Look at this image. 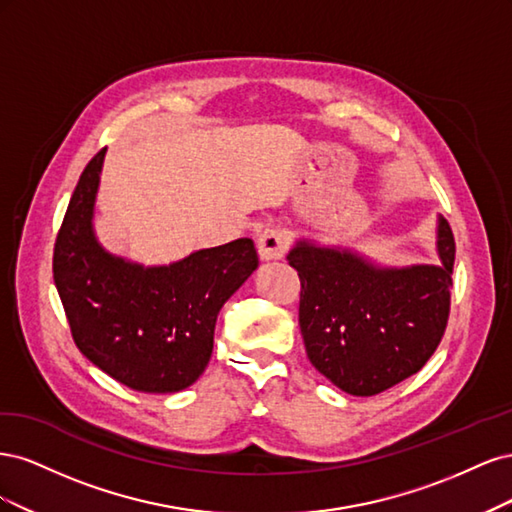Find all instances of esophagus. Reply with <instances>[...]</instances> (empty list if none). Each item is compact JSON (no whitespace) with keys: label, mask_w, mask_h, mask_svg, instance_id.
Segmentation results:
<instances>
[{"label":"esophagus","mask_w":512,"mask_h":512,"mask_svg":"<svg viewBox=\"0 0 512 512\" xmlns=\"http://www.w3.org/2000/svg\"><path fill=\"white\" fill-rule=\"evenodd\" d=\"M288 252V237L282 228L267 226L258 235V254L262 260L284 258Z\"/></svg>","instance_id":"1"}]
</instances>
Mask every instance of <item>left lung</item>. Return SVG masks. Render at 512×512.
Returning a JSON list of instances; mask_svg holds the SVG:
<instances>
[{"label": "left lung", "instance_id": "obj_1", "mask_svg": "<svg viewBox=\"0 0 512 512\" xmlns=\"http://www.w3.org/2000/svg\"><path fill=\"white\" fill-rule=\"evenodd\" d=\"M440 267L376 269L350 252L301 241L288 265L301 280L299 327L307 359L339 389L369 397L416 374L451 314L455 237L438 226Z\"/></svg>", "mask_w": 512, "mask_h": 512}]
</instances>
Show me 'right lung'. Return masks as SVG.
I'll list each match as a JSON object with an SVG mask.
<instances>
[{"instance_id": "right-lung-1", "label": "right lung", "mask_w": 512, "mask_h": 512, "mask_svg": "<svg viewBox=\"0 0 512 512\" xmlns=\"http://www.w3.org/2000/svg\"><path fill=\"white\" fill-rule=\"evenodd\" d=\"M106 147L76 183L53 250V280L76 348L117 382L175 393L203 374L220 307L258 267L252 239L209 247L168 267L106 254L91 230Z\"/></svg>"}]
</instances>
